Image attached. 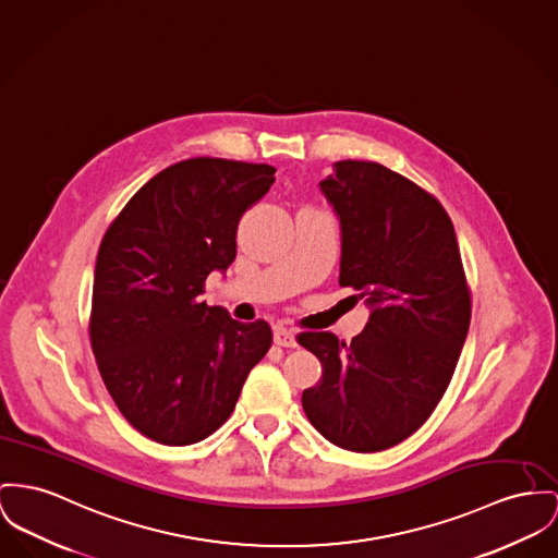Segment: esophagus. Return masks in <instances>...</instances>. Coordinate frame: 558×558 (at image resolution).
<instances>
[{"label":"esophagus","instance_id":"34e87169","mask_svg":"<svg viewBox=\"0 0 558 558\" xmlns=\"http://www.w3.org/2000/svg\"><path fill=\"white\" fill-rule=\"evenodd\" d=\"M272 340H275V344H279V347H290V349L298 347L296 335L290 332V330H286L283 326H277V328H275Z\"/></svg>","mask_w":558,"mask_h":558}]
</instances>
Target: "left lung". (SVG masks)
<instances>
[{
	"instance_id": "left-lung-1",
	"label": "left lung",
	"mask_w": 558,
	"mask_h": 558,
	"mask_svg": "<svg viewBox=\"0 0 558 558\" xmlns=\"http://www.w3.org/2000/svg\"><path fill=\"white\" fill-rule=\"evenodd\" d=\"M340 220V277L371 319L351 344L302 332L324 374L302 409L332 445L376 452L438 407L470 330L472 296L454 228L436 196L368 160H338L319 182Z\"/></svg>"
}]
</instances>
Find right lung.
Instances as JSON below:
<instances>
[{
    "label": "right lung",
    "instance_id": "1",
    "mask_svg": "<svg viewBox=\"0 0 558 558\" xmlns=\"http://www.w3.org/2000/svg\"><path fill=\"white\" fill-rule=\"evenodd\" d=\"M275 167L187 158L154 175L110 223L97 254L90 344L124 418L149 440L194 445L234 410L270 349L266 322L201 302L236 256V226Z\"/></svg>",
    "mask_w": 558,
    "mask_h": 558
}]
</instances>
